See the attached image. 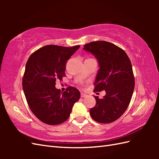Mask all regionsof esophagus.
I'll return each mask as SVG.
<instances>
[{
  "label": "esophagus",
  "mask_w": 159,
  "mask_h": 159,
  "mask_svg": "<svg viewBox=\"0 0 159 159\" xmlns=\"http://www.w3.org/2000/svg\"><path fill=\"white\" fill-rule=\"evenodd\" d=\"M87 96V94L83 93H80V97L81 98H85Z\"/></svg>",
  "instance_id": "obj_1"
}]
</instances>
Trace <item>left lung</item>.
I'll return each instance as SVG.
<instances>
[{"label":"left lung","instance_id":"1","mask_svg":"<svg viewBox=\"0 0 159 159\" xmlns=\"http://www.w3.org/2000/svg\"><path fill=\"white\" fill-rule=\"evenodd\" d=\"M83 50L98 62L94 91L106 92L102 99L94 96L96 104L89 110L91 116L100 123L113 122L126 111L133 96L134 78L130 61L122 49L105 41L86 43Z\"/></svg>","mask_w":159,"mask_h":159}]
</instances>
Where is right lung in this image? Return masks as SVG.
Segmentation results:
<instances>
[{"mask_svg":"<svg viewBox=\"0 0 159 159\" xmlns=\"http://www.w3.org/2000/svg\"><path fill=\"white\" fill-rule=\"evenodd\" d=\"M80 46L48 45L29 57L22 79V87L30 109L37 118L48 125L66 121L80 94L75 87L61 92L56 80L66 76V63Z\"/></svg>","mask_w":159,"mask_h":159,"instance_id":"add662e5","label":"right lung"}]
</instances>
